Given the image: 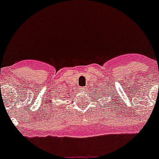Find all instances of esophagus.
<instances>
[{
    "instance_id": "obj_1",
    "label": "esophagus",
    "mask_w": 159,
    "mask_h": 159,
    "mask_svg": "<svg viewBox=\"0 0 159 159\" xmlns=\"http://www.w3.org/2000/svg\"><path fill=\"white\" fill-rule=\"evenodd\" d=\"M82 90L83 91H84V90H85V88H82Z\"/></svg>"
}]
</instances>
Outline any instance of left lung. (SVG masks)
Returning a JSON list of instances; mask_svg holds the SVG:
<instances>
[{"label":"left lung","mask_w":159,"mask_h":159,"mask_svg":"<svg viewBox=\"0 0 159 159\" xmlns=\"http://www.w3.org/2000/svg\"><path fill=\"white\" fill-rule=\"evenodd\" d=\"M105 88H106V87H105ZM112 92H113V91H112ZM102 93H103V94H105V93H110V90H108V91H107V90H105V93H104V90H102V92L101 91H99V95H101L102 94Z\"/></svg>","instance_id":"obj_1"}]
</instances>
